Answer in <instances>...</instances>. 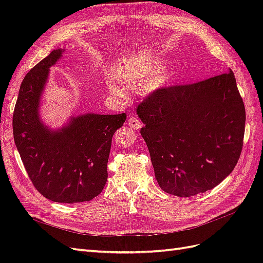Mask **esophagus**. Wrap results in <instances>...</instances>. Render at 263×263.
Segmentation results:
<instances>
[{
  "instance_id": "34e87169",
  "label": "esophagus",
  "mask_w": 263,
  "mask_h": 263,
  "mask_svg": "<svg viewBox=\"0 0 263 263\" xmlns=\"http://www.w3.org/2000/svg\"><path fill=\"white\" fill-rule=\"evenodd\" d=\"M128 125L132 127L133 129L137 130V129H139L140 127H141V122L139 121L138 118H136V117H129V119H128Z\"/></svg>"
}]
</instances>
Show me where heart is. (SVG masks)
Instances as JSON below:
<instances>
[{"instance_id": "1", "label": "heart", "mask_w": 263, "mask_h": 263, "mask_svg": "<svg viewBox=\"0 0 263 263\" xmlns=\"http://www.w3.org/2000/svg\"><path fill=\"white\" fill-rule=\"evenodd\" d=\"M165 68V60L154 59L127 69L121 79L128 86L145 85L148 92H156L170 85L176 78L173 71L163 73ZM109 90L114 93H121V89L115 83H109Z\"/></svg>"}]
</instances>
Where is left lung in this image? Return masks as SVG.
Here are the masks:
<instances>
[{"mask_svg":"<svg viewBox=\"0 0 263 263\" xmlns=\"http://www.w3.org/2000/svg\"><path fill=\"white\" fill-rule=\"evenodd\" d=\"M137 114L156 180L166 193L189 197L212 190L240 157L246 110L232 70L153 92Z\"/></svg>","mask_w":263,"mask_h":263,"instance_id":"left-lung-1","label":"left lung"}]
</instances>
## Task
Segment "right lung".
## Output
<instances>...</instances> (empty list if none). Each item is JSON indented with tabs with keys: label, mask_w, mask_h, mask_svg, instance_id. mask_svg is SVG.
I'll return each instance as SVG.
<instances>
[{
	"label": "right lung",
	"mask_w": 263,
	"mask_h": 263,
	"mask_svg": "<svg viewBox=\"0 0 263 263\" xmlns=\"http://www.w3.org/2000/svg\"><path fill=\"white\" fill-rule=\"evenodd\" d=\"M65 49H54L31 69L21 84L13 114L14 141L30 181L39 193L57 203L91 201L104 189L114 133L126 114L71 116L51 129L39 116L42 95Z\"/></svg>",
	"instance_id": "1"
}]
</instances>
